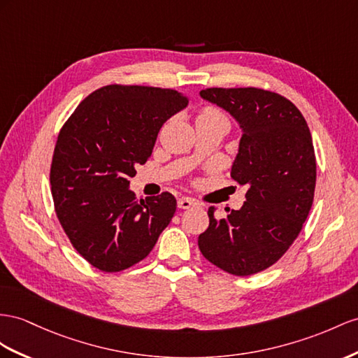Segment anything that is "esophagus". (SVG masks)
I'll return each instance as SVG.
<instances>
[{
    "mask_svg": "<svg viewBox=\"0 0 358 358\" xmlns=\"http://www.w3.org/2000/svg\"><path fill=\"white\" fill-rule=\"evenodd\" d=\"M196 206H199V204L192 198H180L178 199V207L180 208H190V207H196Z\"/></svg>",
    "mask_w": 358,
    "mask_h": 358,
    "instance_id": "1",
    "label": "esophagus"
}]
</instances>
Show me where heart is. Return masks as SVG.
<instances>
[{"mask_svg": "<svg viewBox=\"0 0 358 358\" xmlns=\"http://www.w3.org/2000/svg\"><path fill=\"white\" fill-rule=\"evenodd\" d=\"M201 115H221V113H217L216 110H213V108H206Z\"/></svg>", "mask_w": 358, "mask_h": 358, "instance_id": "obj_1", "label": "heart"}]
</instances>
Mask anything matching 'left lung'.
<instances>
[{"instance_id": "1", "label": "left lung", "mask_w": 358, "mask_h": 358, "mask_svg": "<svg viewBox=\"0 0 358 358\" xmlns=\"http://www.w3.org/2000/svg\"><path fill=\"white\" fill-rule=\"evenodd\" d=\"M203 99L227 110L242 128L231 177L248 186L239 210L208 228L199 251L215 266L237 277L268 269L298 237L313 204L316 157L304 116L275 92L257 87H210Z\"/></svg>"}]
</instances>
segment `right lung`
Here are the masks:
<instances>
[{
	"label": "right lung",
	"mask_w": 358,
	"mask_h": 358,
	"mask_svg": "<svg viewBox=\"0 0 358 358\" xmlns=\"http://www.w3.org/2000/svg\"><path fill=\"white\" fill-rule=\"evenodd\" d=\"M186 106L172 89L110 85L81 101L62 127L50 172L54 208L94 268L119 272L139 263L173 217L169 192L137 201L128 187L162 125Z\"/></svg>",
	"instance_id": "add662e5"
}]
</instances>
